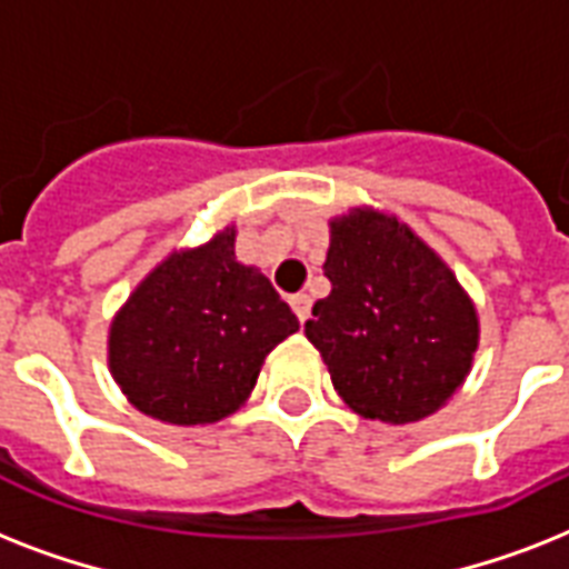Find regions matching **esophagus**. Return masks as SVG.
Masks as SVG:
<instances>
[{
  "mask_svg": "<svg viewBox=\"0 0 569 569\" xmlns=\"http://www.w3.org/2000/svg\"><path fill=\"white\" fill-rule=\"evenodd\" d=\"M289 303H292V310H295V316H298V321L310 319V307H312L310 295H303V292L292 295V298H289Z\"/></svg>",
  "mask_w": 569,
  "mask_h": 569,
  "instance_id": "34e87169",
  "label": "esophagus"
}]
</instances>
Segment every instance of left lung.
Here are the masks:
<instances>
[{
    "label": "left lung",
    "mask_w": 569,
    "mask_h": 569,
    "mask_svg": "<svg viewBox=\"0 0 569 569\" xmlns=\"http://www.w3.org/2000/svg\"><path fill=\"white\" fill-rule=\"evenodd\" d=\"M330 295L303 333L342 401L405 425L440 410L478 348V316L446 262L405 223L355 209L330 223Z\"/></svg>",
    "instance_id": "8db88e82"
}]
</instances>
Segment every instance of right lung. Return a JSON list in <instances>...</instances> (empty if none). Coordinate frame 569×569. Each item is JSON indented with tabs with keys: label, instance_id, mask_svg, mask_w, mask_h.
<instances>
[{
	"label": "right lung",
	"instance_id": "add662e5",
	"mask_svg": "<svg viewBox=\"0 0 569 569\" xmlns=\"http://www.w3.org/2000/svg\"><path fill=\"white\" fill-rule=\"evenodd\" d=\"M236 230L173 253L111 321L109 366L141 413L218 422L250 396L266 357L298 330L257 268L236 262Z\"/></svg>",
	"mask_w": 569,
	"mask_h": 569
}]
</instances>
